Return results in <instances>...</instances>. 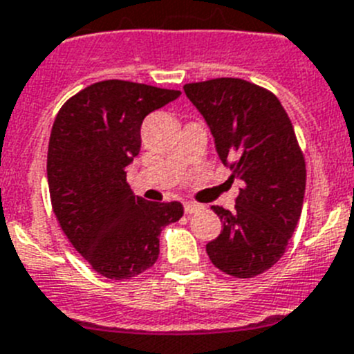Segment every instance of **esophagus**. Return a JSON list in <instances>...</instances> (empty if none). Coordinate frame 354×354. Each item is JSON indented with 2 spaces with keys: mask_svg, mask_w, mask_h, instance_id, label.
<instances>
[{
  "mask_svg": "<svg viewBox=\"0 0 354 354\" xmlns=\"http://www.w3.org/2000/svg\"><path fill=\"white\" fill-rule=\"evenodd\" d=\"M200 209H202V205H200V203H194V202H186V203H184V212H186V214L198 212Z\"/></svg>",
  "mask_w": 354,
  "mask_h": 354,
  "instance_id": "34e87169",
  "label": "esophagus"
}]
</instances>
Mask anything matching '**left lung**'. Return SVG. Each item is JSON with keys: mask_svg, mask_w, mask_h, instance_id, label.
I'll list each match as a JSON object with an SVG mask.
<instances>
[{"mask_svg": "<svg viewBox=\"0 0 354 354\" xmlns=\"http://www.w3.org/2000/svg\"><path fill=\"white\" fill-rule=\"evenodd\" d=\"M184 93L209 124L230 180L242 184L233 212L212 207L223 230L207 254L233 277L263 274L284 254L302 214L306 160L293 124L274 93L248 80L193 82Z\"/></svg>", "mask_w": 354, "mask_h": 354, "instance_id": "obj_1", "label": "left lung"}]
</instances>
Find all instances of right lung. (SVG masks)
Here are the masks:
<instances>
[{
    "label": "right lung",
    "instance_id": "1",
    "mask_svg": "<svg viewBox=\"0 0 354 354\" xmlns=\"http://www.w3.org/2000/svg\"><path fill=\"white\" fill-rule=\"evenodd\" d=\"M179 96L147 84L102 80L71 96L52 124V210L71 245L103 277L124 281L151 268L161 228L183 217L179 202H147L126 180V167L140 152L145 115Z\"/></svg>",
    "mask_w": 354,
    "mask_h": 354
}]
</instances>
